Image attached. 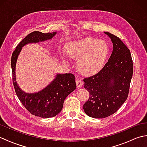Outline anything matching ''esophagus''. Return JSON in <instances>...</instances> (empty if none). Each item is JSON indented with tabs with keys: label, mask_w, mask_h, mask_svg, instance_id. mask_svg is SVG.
<instances>
[{
	"label": "esophagus",
	"mask_w": 147,
	"mask_h": 147,
	"mask_svg": "<svg viewBox=\"0 0 147 147\" xmlns=\"http://www.w3.org/2000/svg\"><path fill=\"white\" fill-rule=\"evenodd\" d=\"M76 86L78 87V88H80V87H82V85H83V82L80 79H77L76 80Z\"/></svg>",
	"instance_id": "1"
}]
</instances>
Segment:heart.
Masks as SVG:
<instances>
[{
	"mask_svg": "<svg viewBox=\"0 0 147 147\" xmlns=\"http://www.w3.org/2000/svg\"><path fill=\"white\" fill-rule=\"evenodd\" d=\"M66 51L69 57L78 60V68L86 75L98 73L107 59L109 48L105 42L92 37L68 43Z\"/></svg>",
	"mask_w": 147,
	"mask_h": 147,
	"instance_id": "b5f03b06",
	"label": "heart"
}]
</instances>
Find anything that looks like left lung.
<instances>
[{"mask_svg": "<svg viewBox=\"0 0 147 147\" xmlns=\"http://www.w3.org/2000/svg\"><path fill=\"white\" fill-rule=\"evenodd\" d=\"M104 33L113 43L111 57L97 74L83 80L90 93L83 110L88 116L98 119L114 114L126 100L133 71L129 50L119 37Z\"/></svg>", "mask_w": 147, "mask_h": 147, "instance_id": "8db88e82", "label": "left lung"}]
</instances>
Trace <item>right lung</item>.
I'll return each instance as SVG.
<instances>
[{
  "mask_svg": "<svg viewBox=\"0 0 147 147\" xmlns=\"http://www.w3.org/2000/svg\"><path fill=\"white\" fill-rule=\"evenodd\" d=\"M56 33L35 31L28 34L18 45L11 57L12 82L18 98L31 114L43 118L53 117L62 111L64 100L76 88L74 75L71 73L57 74L45 88L38 92L29 93L23 91L18 85L16 79V65L23 47L31 43L51 40Z\"/></svg>",
  "mask_w": 147,
  "mask_h": 147,
  "instance_id": "1",
  "label": "right lung"
}]
</instances>
